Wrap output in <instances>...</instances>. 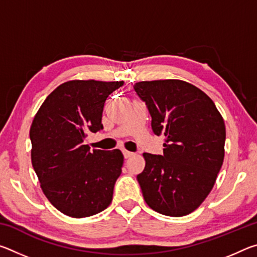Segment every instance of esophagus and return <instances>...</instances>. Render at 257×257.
<instances>
[{"label": "esophagus", "instance_id": "34e87169", "mask_svg": "<svg viewBox=\"0 0 257 257\" xmlns=\"http://www.w3.org/2000/svg\"><path fill=\"white\" fill-rule=\"evenodd\" d=\"M122 153H123L124 159H129V158H132V156L134 155L133 152H129V151H125V150L122 151Z\"/></svg>", "mask_w": 257, "mask_h": 257}]
</instances>
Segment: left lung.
Wrapping results in <instances>:
<instances>
[{"instance_id":"obj_1","label":"left lung","mask_w":257,"mask_h":257,"mask_svg":"<svg viewBox=\"0 0 257 257\" xmlns=\"http://www.w3.org/2000/svg\"><path fill=\"white\" fill-rule=\"evenodd\" d=\"M134 89L146 104L153 133L165 136L162 155L144 153L145 169L137 176L143 196L161 214H189L210 194L222 167V116L205 93L186 81H141Z\"/></svg>"}]
</instances>
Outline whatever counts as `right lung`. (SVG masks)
Here are the masks:
<instances>
[{"label":"right lung","mask_w":257,"mask_h":257,"mask_svg":"<svg viewBox=\"0 0 257 257\" xmlns=\"http://www.w3.org/2000/svg\"><path fill=\"white\" fill-rule=\"evenodd\" d=\"M123 81L72 80L55 88L30 127L32 163L52 205L72 217L90 216L110 205L122 171L120 150L90 152L87 135L101 132L108 95Z\"/></svg>","instance_id":"1"}]
</instances>
